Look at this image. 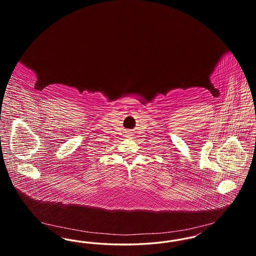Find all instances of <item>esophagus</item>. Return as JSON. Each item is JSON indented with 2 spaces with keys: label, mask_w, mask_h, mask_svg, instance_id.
I'll list each match as a JSON object with an SVG mask.
<instances>
[{
  "label": "esophagus",
  "mask_w": 256,
  "mask_h": 256,
  "mask_svg": "<svg viewBox=\"0 0 256 256\" xmlns=\"http://www.w3.org/2000/svg\"><path fill=\"white\" fill-rule=\"evenodd\" d=\"M128 134V136H132V135H130V134Z\"/></svg>",
  "instance_id": "esophagus-1"
}]
</instances>
